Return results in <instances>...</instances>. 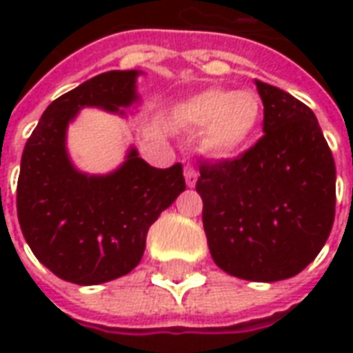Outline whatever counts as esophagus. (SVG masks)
Here are the masks:
<instances>
[{
	"mask_svg": "<svg viewBox=\"0 0 353 353\" xmlns=\"http://www.w3.org/2000/svg\"><path fill=\"white\" fill-rule=\"evenodd\" d=\"M196 179H199V172L192 168V166H185V181H187V187H194Z\"/></svg>",
	"mask_w": 353,
	"mask_h": 353,
	"instance_id": "1",
	"label": "esophagus"
}]
</instances>
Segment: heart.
I'll return each mask as SVG.
<instances>
[{"mask_svg":"<svg viewBox=\"0 0 353 353\" xmlns=\"http://www.w3.org/2000/svg\"><path fill=\"white\" fill-rule=\"evenodd\" d=\"M176 117L194 128H204L202 147L212 157L230 159L252 143L261 124L263 103L253 90L206 88L181 101Z\"/></svg>","mask_w":353,"mask_h":353,"instance_id":"obj_1","label":"heart"}]
</instances>
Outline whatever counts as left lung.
Instances as JSON below:
<instances>
[{"label": "left lung", "instance_id": "8db88e82", "mask_svg": "<svg viewBox=\"0 0 353 353\" xmlns=\"http://www.w3.org/2000/svg\"><path fill=\"white\" fill-rule=\"evenodd\" d=\"M255 85L265 136L234 161L200 164L196 191L215 265L242 280L280 281L325 245L336 170L314 111L272 85Z\"/></svg>", "mask_w": 353, "mask_h": 353}]
</instances>
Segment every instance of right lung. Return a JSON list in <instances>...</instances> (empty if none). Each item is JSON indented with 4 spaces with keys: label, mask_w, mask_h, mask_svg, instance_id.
<instances>
[{
    "label": "right lung",
    "mask_w": 353,
    "mask_h": 353,
    "mask_svg": "<svg viewBox=\"0 0 353 353\" xmlns=\"http://www.w3.org/2000/svg\"><path fill=\"white\" fill-rule=\"evenodd\" d=\"M141 72H105L85 81L45 109L26 141L17 185L22 234L39 263L79 285L111 281L136 268L147 230L185 191L183 168H153L136 147L105 176L73 166L65 132L83 108L126 115L138 103Z\"/></svg>",
    "instance_id": "add662e5"
}]
</instances>
